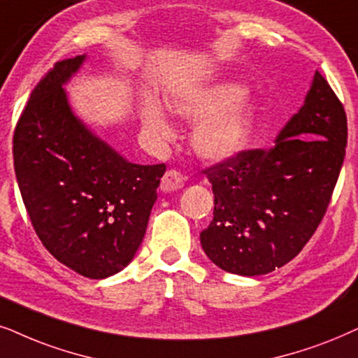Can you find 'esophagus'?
Masks as SVG:
<instances>
[{
	"instance_id": "esophagus-1",
	"label": "esophagus",
	"mask_w": 358,
	"mask_h": 358,
	"mask_svg": "<svg viewBox=\"0 0 358 358\" xmlns=\"http://www.w3.org/2000/svg\"><path fill=\"white\" fill-rule=\"evenodd\" d=\"M183 185H185V178L180 171L166 170L165 175L162 176L160 188H162V192L169 193V192H176V189L183 188Z\"/></svg>"
}]
</instances>
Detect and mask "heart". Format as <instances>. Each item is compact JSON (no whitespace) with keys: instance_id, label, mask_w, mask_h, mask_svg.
I'll list each match as a JSON object with an SVG mask.
<instances>
[{"instance_id":"1","label":"heart","mask_w":358,"mask_h":358,"mask_svg":"<svg viewBox=\"0 0 358 358\" xmlns=\"http://www.w3.org/2000/svg\"><path fill=\"white\" fill-rule=\"evenodd\" d=\"M242 96H244V92L239 87L227 85L203 96L178 99L173 103L175 113H178L180 116L192 119V121L206 119L199 124L193 134L194 149L204 159H229L249 145L255 126L254 111L249 104L231 108ZM226 108L229 111L227 112ZM224 110L227 113H224ZM144 126L152 136L160 141H169L173 136L169 121L155 108H149L144 113Z\"/></svg>"}]
</instances>
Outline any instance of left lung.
<instances>
[{"label":"left lung","mask_w":358,"mask_h":358,"mask_svg":"<svg viewBox=\"0 0 358 358\" xmlns=\"http://www.w3.org/2000/svg\"><path fill=\"white\" fill-rule=\"evenodd\" d=\"M345 145V109L316 71L271 149L241 150L204 170L214 217L199 237L213 264L255 276L293 260L327 211Z\"/></svg>","instance_id":"obj_1"}]
</instances>
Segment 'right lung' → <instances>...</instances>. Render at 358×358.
I'll return each mask as SVG.
<instances>
[{
  "label": "right lung",
  "mask_w": 358,
  "mask_h": 358,
  "mask_svg": "<svg viewBox=\"0 0 358 358\" xmlns=\"http://www.w3.org/2000/svg\"><path fill=\"white\" fill-rule=\"evenodd\" d=\"M83 60L55 62L37 83L14 129L13 157L45 249L76 273L101 280L134 259L165 164H131L75 116L62 87Z\"/></svg>",
  "instance_id": "1"
}]
</instances>
